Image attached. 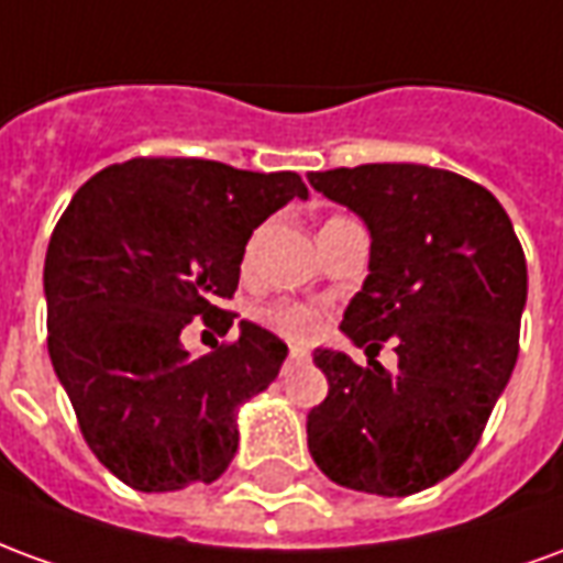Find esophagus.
<instances>
[{"label":"esophagus","mask_w":563,"mask_h":563,"mask_svg":"<svg viewBox=\"0 0 563 563\" xmlns=\"http://www.w3.org/2000/svg\"><path fill=\"white\" fill-rule=\"evenodd\" d=\"M307 358V350H301V346H292L289 350V362H305Z\"/></svg>","instance_id":"obj_1"}]
</instances>
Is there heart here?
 <instances>
[{
    "label": "heart",
    "instance_id": "b5f03b06",
    "mask_svg": "<svg viewBox=\"0 0 563 563\" xmlns=\"http://www.w3.org/2000/svg\"><path fill=\"white\" fill-rule=\"evenodd\" d=\"M338 220H343V217H331L329 222ZM329 222H325V225H329ZM262 317H265V322H268L271 329L280 331L286 338H292V341H310L319 331V313L307 305H274L268 307Z\"/></svg>",
    "mask_w": 563,
    "mask_h": 563
}]
</instances>
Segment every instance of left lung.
I'll return each mask as SVG.
<instances>
[{"instance_id": "1", "label": "left lung", "mask_w": 563, "mask_h": 563, "mask_svg": "<svg viewBox=\"0 0 563 563\" xmlns=\"http://www.w3.org/2000/svg\"><path fill=\"white\" fill-rule=\"evenodd\" d=\"M310 186L371 232L362 292L341 331L367 343V367L317 350L325 401L307 413V446L331 483L407 497L455 473L479 443L519 358L528 265L507 210L461 174L374 162L310 172ZM395 336L399 367L369 350Z\"/></svg>"}]
</instances>
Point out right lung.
I'll use <instances>...</instances> for the list:
<instances>
[{
    "label": "right lung",
    "mask_w": 563,
    "mask_h": 563,
    "mask_svg": "<svg viewBox=\"0 0 563 563\" xmlns=\"http://www.w3.org/2000/svg\"><path fill=\"white\" fill-rule=\"evenodd\" d=\"M292 198L295 172L210 159H129L80 186L44 258L47 353L80 434L139 492L213 483L238 452V407L280 374L286 343L256 322L192 358L196 317L225 331L253 229Z\"/></svg>",
    "instance_id": "1"
}]
</instances>
